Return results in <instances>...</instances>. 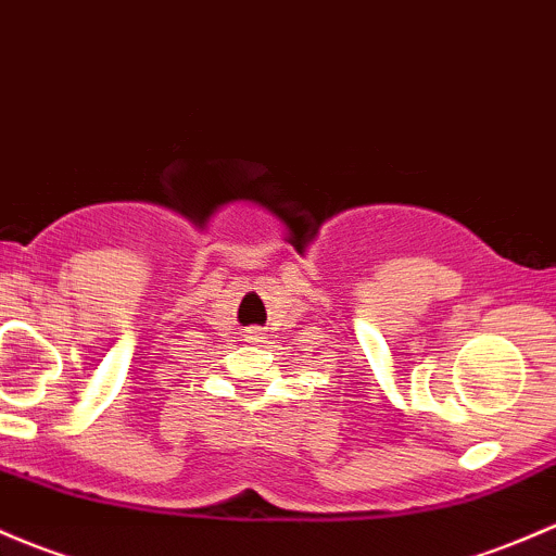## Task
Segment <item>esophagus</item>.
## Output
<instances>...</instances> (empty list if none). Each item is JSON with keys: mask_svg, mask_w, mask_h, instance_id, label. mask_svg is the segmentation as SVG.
<instances>
[{"mask_svg": "<svg viewBox=\"0 0 556 556\" xmlns=\"http://www.w3.org/2000/svg\"><path fill=\"white\" fill-rule=\"evenodd\" d=\"M254 340H256V337H254Z\"/></svg>", "mask_w": 556, "mask_h": 556, "instance_id": "1", "label": "esophagus"}]
</instances>
